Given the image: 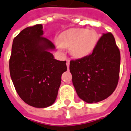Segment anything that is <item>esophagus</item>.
<instances>
[{
    "mask_svg": "<svg viewBox=\"0 0 131 131\" xmlns=\"http://www.w3.org/2000/svg\"><path fill=\"white\" fill-rule=\"evenodd\" d=\"M67 68H69V67H70V59H67Z\"/></svg>",
    "mask_w": 131,
    "mask_h": 131,
    "instance_id": "esophagus-1",
    "label": "esophagus"
}]
</instances>
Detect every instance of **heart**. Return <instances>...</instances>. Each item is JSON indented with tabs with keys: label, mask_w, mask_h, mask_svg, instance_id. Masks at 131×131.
<instances>
[{
	"label": "heart",
	"mask_w": 131,
	"mask_h": 131,
	"mask_svg": "<svg viewBox=\"0 0 131 131\" xmlns=\"http://www.w3.org/2000/svg\"><path fill=\"white\" fill-rule=\"evenodd\" d=\"M99 41V35L93 29L71 28L61 32L56 41L59 48H70L72 57L81 59L92 53Z\"/></svg>",
	"instance_id": "heart-1"
}]
</instances>
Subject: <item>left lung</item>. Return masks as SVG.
<instances>
[{
  "label": "left lung",
  "instance_id": "obj_1",
  "mask_svg": "<svg viewBox=\"0 0 131 131\" xmlns=\"http://www.w3.org/2000/svg\"><path fill=\"white\" fill-rule=\"evenodd\" d=\"M120 53L113 35H102L91 54L70 61L72 83L80 99L97 103L108 98L118 83Z\"/></svg>",
  "mask_w": 131,
  "mask_h": 131
}]
</instances>
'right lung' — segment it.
I'll use <instances>...</instances> for the list:
<instances>
[{
    "label": "right lung",
    "instance_id": "1",
    "mask_svg": "<svg viewBox=\"0 0 131 131\" xmlns=\"http://www.w3.org/2000/svg\"><path fill=\"white\" fill-rule=\"evenodd\" d=\"M43 25L28 27L13 40L9 70L16 92L24 102L37 108L55 102L67 71L66 61L54 59V45L43 36Z\"/></svg>",
    "mask_w": 131,
    "mask_h": 131
}]
</instances>
